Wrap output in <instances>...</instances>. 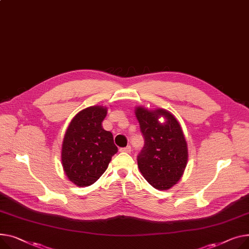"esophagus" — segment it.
<instances>
[{
    "label": "esophagus",
    "instance_id": "obj_1",
    "mask_svg": "<svg viewBox=\"0 0 249 249\" xmlns=\"http://www.w3.org/2000/svg\"><path fill=\"white\" fill-rule=\"evenodd\" d=\"M120 152H125V153H130L131 152V147L127 146L124 148H120Z\"/></svg>",
    "mask_w": 249,
    "mask_h": 249
}]
</instances>
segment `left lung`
Here are the masks:
<instances>
[{
	"label": "left lung",
	"instance_id": "1",
	"mask_svg": "<svg viewBox=\"0 0 249 249\" xmlns=\"http://www.w3.org/2000/svg\"><path fill=\"white\" fill-rule=\"evenodd\" d=\"M135 114L144 136L137 157L143 177L154 188L167 190L183 175L188 160L187 143L182 128L169 111L136 107ZM164 121L160 123L159 119Z\"/></svg>",
	"mask_w": 249,
	"mask_h": 249
}]
</instances>
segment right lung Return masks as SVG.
<instances>
[{
	"label": "right lung",
	"instance_id": "add662e5",
	"mask_svg": "<svg viewBox=\"0 0 249 249\" xmlns=\"http://www.w3.org/2000/svg\"><path fill=\"white\" fill-rule=\"evenodd\" d=\"M107 108L91 106L70 122L62 144V166L68 179L79 187L89 186L106 171L117 153L111 132L103 129Z\"/></svg>",
	"mask_w": 249,
	"mask_h": 249
}]
</instances>
